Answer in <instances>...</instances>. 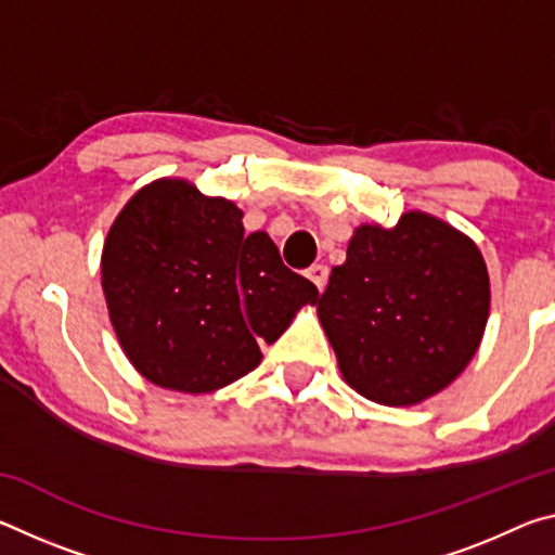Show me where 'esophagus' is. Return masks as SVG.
Returning a JSON list of instances; mask_svg holds the SVG:
<instances>
[{
  "instance_id": "esophagus-1",
  "label": "esophagus",
  "mask_w": 555,
  "mask_h": 555,
  "mask_svg": "<svg viewBox=\"0 0 555 555\" xmlns=\"http://www.w3.org/2000/svg\"><path fill=\"white\" fill-rule=\"evenodd\" d=\"M306 276L313 281V284L318 286V291H323L325 284H327V276H331V269H327L325 264H313L311 269L306 271Z\"/></svg>"
}]
</instances>
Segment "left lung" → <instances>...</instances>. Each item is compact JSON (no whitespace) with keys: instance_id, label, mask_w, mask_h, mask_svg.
I'll return each instance as SVG.
<instances>
[{"instance_id":"1","label":"left lung","mask_w":555,"mask_h":555,"mask_svg":"<svg viewBox=\"0 0 555 555\" xmlns=\"http://www.w3.org/2000/svg\"><path fill=\"white\" fill-rule=\"evenodd\" d=\"M490 276L473 240L426 212L362 224L335 267L318 318L345 382L387 406L446 389L480 347Z\"/></svg>"}]
</instances>
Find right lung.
I'll list each match as a JSON object with an SVG mask.
<instances>
[{
  "label": "right lung",
  "instance_id": "right-lung-1",
  "mask_svg": "<svg viewBox=\"0 0 555 555\" xmlns=\"http://www.w3.org/2000/svg\"><path fill=\"white\" fill-rule=\"evenodd\" d=\"M102 291L129 362L158 387L203 393L244 377L318 288L242 210L185 181H156L117 215Z\"/></svg>",
  "mask_w": 555,
  "mask_h": 555
}]
</instances>
